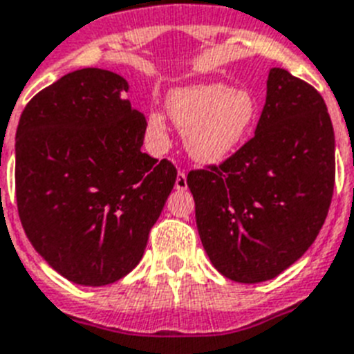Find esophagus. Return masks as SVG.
I'll use <instances>...</instances> for the list:
<instances>
[{"mask_svg":"<svg viewBox=\"0 0 354 354\" xmlns=\"http://www.w3.org/2000/svg\"><path fill=\"white\" fill-rule=\"evenodd\" d=\"M188 188V180H186V174L184 171H179L177 174V179H175V189H179V192H184V189Z\"/></svg>","mask_w":354,"mask_h":354,"instance_id":"obj_1","label":"esophagus"}]
</instances>
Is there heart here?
<instances>
[{
	"instance_id": "1",
	"label": "heart",
	"mask_w": 354,
	"mask_h": 354,
	"mask_svg": "<svg viewBox=\"0 0 354 354\" xmlns=\"http://www.w3.org/2000/svg\"><path fill=\"white\" fill-rule=\"evenodd\" d=\"M170 118L183 130L184 148L201 165H221L239 150L257 119V99L250 90L227 88L221 83L180 86L168 93ZM146 131L156 146L168 139L166 119L151 112Z\"/></svg>"
}]
</instances>
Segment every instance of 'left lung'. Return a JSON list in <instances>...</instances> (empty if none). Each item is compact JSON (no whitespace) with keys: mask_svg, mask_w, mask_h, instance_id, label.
Masks as SVG:
<instances>
[{"mask_svg":"<svg viewBox=\"0 0 354 354\" xmlns=\"http://www.w3.org/2000/svg\"><path fill=\"white\" fill-rule=\"evenodd\" d=\"M186 180L215 270L242 284L275 279L309 250L331 204L335 131L322 95L271 68L255 136Z\"/></svg>","mask_w":354,"mask_h":354,"instance_id":"1","label":"left lung"}]
</instances>
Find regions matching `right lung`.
<instances>
[{
  "label": "right lung",
  "mask_w": 354,
  "mask_h": 354,
  "mask_svg": "<svg viewBox=\"0 0 354 354\" xmlns=\"http://www.w3.org/2000/svg\"><path fill=\"white\" fill-rule=\"evenodd\" d=\"M128 88L110 70H75L32 97L17 124L23 230L74 284H112L139 264L177 179L171 162L141 151L146 119Z\"/></svg>",
  "instance_id": "add662e5"
}]
</instances>
